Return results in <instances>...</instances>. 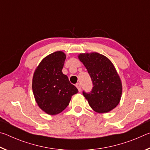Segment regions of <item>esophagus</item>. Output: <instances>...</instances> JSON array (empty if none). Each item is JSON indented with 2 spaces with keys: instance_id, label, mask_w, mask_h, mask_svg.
Wrapping results in <instances>:
<instances>
[{
  "instance_id": "esophagus-1",
  "label": "esophagus",
  "mask_w": 150,
  "mask_h": 150,
  "mask_svg": "<svg viewBox=\"0 0 150 150\" xmlns=\"http://www.w3.org/2000/svg\"><path fill=\"white\" fill-rule=\"evenodd\" d=\"M75 86H76V87H77V88H78V90H79V92H80V91H81V84H80V83H77V84H76V85H75Z\"/></svg>"
}]
</instances>
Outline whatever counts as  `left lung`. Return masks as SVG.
Listing matches in <instances>:
<instances>
[{
	"label": "left lung",
	"instance_id": "1",
	"mask_svg": "<svg viewBox=\"0 0 150 150\" xmlns=\"http://www.w3.org/2000/svg\"><path fill=\"white\" fill-rule=\"evenodd\" d=\"M79 59L85 66L93 83L89 93L83 95L94 110L105 113L118 105L122 95V83L112 62L98 53L81 54Z\"/></svg>",
	"mask_w": 150,
	"mask_h": 150
}]
</instances>
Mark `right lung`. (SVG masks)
<instances>
[{"label":"right lung","instance_id":"obj_1","mask_svg":"<svg viewBox=\"0 0 150 150\" xmlns=\"http://www.w3.org/2000/svg\"><path fill=\"white\" fill-rule=\"evenodd\" d=\"M66 55L62 52L50 54L35 69L32 90L40 108L48 115H55L65 110L71 96L79 91L62 73Z\"/></svg>","mask_w":150,"mask_h":150}]
</instances>
